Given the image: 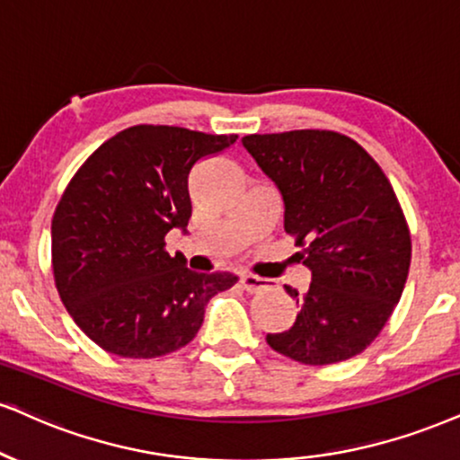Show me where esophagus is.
Instances as JSON below:
<instances>
[{
	"mask_svg": "<svg viewBox=\"0 0 460 460\" xmlns=\"http://www.w3.org/2000/svg\"><path fill=\"white\" fill-rule=\"evenodd\" d=\"M241 288L247 292H258L264 288V279H260L256 275H241Z\"/></svg>",
	"mask_w": 460,
	"mask_h": 460,
	"instance_id": "34e87169",
	"label": "esophagus"
}]
</instances>
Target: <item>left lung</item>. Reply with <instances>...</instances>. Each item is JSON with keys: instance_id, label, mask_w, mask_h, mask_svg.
Masks as SVG:
<instances>
[{"instance_id": "8db88e82", "label": "left lung", "mask_w": 460, "mask_h": 460, "mask_svg": "<svg viewBox=\"0 0 460 460\" xmlns=\"http://www.w3.org/2000/svg\"><path fill=\"white\" fill-rule=\"evenodd\" d=\"M283 198V228L311 269L294 324L266 334L270 348L303 365L354 358L377 339L403 294L410 226L379 164L349 136L292 129L243 138Z\"/></svg>"}]
</instances>
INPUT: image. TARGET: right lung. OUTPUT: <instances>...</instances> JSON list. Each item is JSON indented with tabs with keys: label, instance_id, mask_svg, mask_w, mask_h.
I'll return each mask as SVG.
<instances>
[{
	"label": "right lung",
	"instance_id": "add662e5",
	"mask_svg": "<svg viewBox=\"0 0 460 460\" xmlns=\"http://www.w3.org/2000/svg\"><path fill=\"white\" fill-rule=\"evenodd\" d=\"M236 134L134 126L100 145L64 190L50 224L55 286L76 326L123 358L185 348L232 273H194L166 234L191 217L190 172Z\"/></svg>",
	"mask_w": 460,
	"mask_h": 460
}]
</instances>
